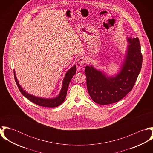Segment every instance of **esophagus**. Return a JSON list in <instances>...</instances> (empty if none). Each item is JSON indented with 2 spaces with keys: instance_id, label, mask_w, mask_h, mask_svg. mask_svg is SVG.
Returning a JSON list of instances; mask_svg holds the SVG:
<instances>
[{
  "instance_id": "esophagus-1",
  "label": "esophagus",
  "mask_w": 153,
  "mask_h": 153,
  "mask_svg": "<svg viewBox=\"0 0 153 153\" xmlns=\"http://www.w3.org/2000/svg\"><path fill=\"white\" fill-rule=\"evenodd\" d=\"M85 62H86V59L84 56L79 57L78 59V64H79V65H84Z\"/></svg>"
}]
</instances>
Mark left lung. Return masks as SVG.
I'll return each instance as SVG.
<instances>
[{"label": "left lung", "instance_id": "obj_1", "mask_svg": "<svg viewBox=\"0 0 153 153\" xmlns=\"http://www.w3.org/2000/svg\"><path fill=\"white\" fill-rule=\"evenodd\" d=\"M129 45L121 69L115 76H109L92 65L85 72L87 86L92 100L100 105H108L120 101L132 89L142 66L143 56L138 38H127Z\"/></svg>", "mask_w": 153, "mask_h": 153}]
</instances>
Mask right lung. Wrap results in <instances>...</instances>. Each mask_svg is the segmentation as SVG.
<instances>
[{"label":"right lung","instance_id":"right-lung-1","mask_svg":"<svg viewBox=\"0 0 153 153\" xmlns=\"http://www.w3.org/2000/svg\"><path fill=\"white\" fill-rule=\"evenodd\" d=\"M76 66L75 65L72 68H71L66 73L65 76L62 81V87L59 95L57 97L53 98H44L38 97L32 95L30 94H28L25 90H23V89L19 85L15 74V70H14V76H15L16 83L18 87L19 91L22 93V95L25 96L27 99H28L29 101H30L31 102H33L34 104L38 105L44 107L53 108V107H56L59 106L64 101L66 96L67 90H68L69 82L72 78L73 77V76L76 74Z\"/></svg>","mask_w":153,"mask_h":153}]
</instances>
